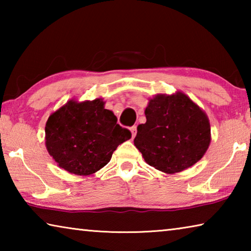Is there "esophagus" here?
Segmentation results:
<instances>
[{
    "label": "esophagus",
    "instance_id": "obj_1",
    "mask_svg": "<svg viewBox=\"0 0 251 251\" xmlns=\"http://www.w3.org/2000/svg\"><path fill=\"white\" fill-rule=\"evenodd\" d=\"M130 131H131V137H135L136 136V133H137V127H136L135 125L130 127Z\"/></svg>",
    "mask_w": 251,
    "mask_h": 251
}]
</instances>
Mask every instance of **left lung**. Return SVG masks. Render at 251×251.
Instances as JSON below:
<instances>
[{
    "mask_svg": "<svg viewBox=\"0 0 251 251\" xmlns=\"http://www.w3.org/2000/svg\"><path fill=\"white\" fill-rule=\"evenodd\" d=\"M145 116V124L137 126L134 144L146 163L158 171H184L201 160L209 146L208 117L184 93L155 96Z\"/></svg>",
    "mask_w": 251,
    "mask_h": 251,
    "instance_id": "8db88e82",
    "label": "left lung"
}]
</instances>
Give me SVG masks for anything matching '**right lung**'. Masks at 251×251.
Here are the masks:
<instances>
[{
  "label": "right lung",
  "mask_w": 251,
  "mask_h": 251,
  "mask_svg": "<svg viewBox=\"0 0 251 251\" xmlns=\"http://www.w3.org/2000/svg\"><path fill=\"white\" fill-rule=\"evenodd\" d=\"M46 148L61 168L87 176L108 164L118 145L131 137L100 99L70 100L49 117Z\"/></svg>",
  "instance_id": "add662e5"
}]
</instances>
